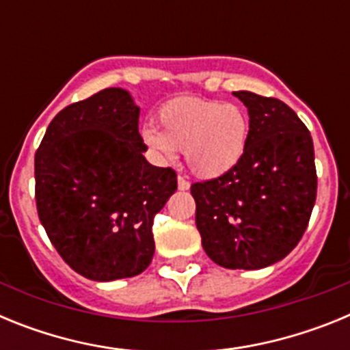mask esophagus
<instances>
[{"label": "esophagus", "instance_id": "esophagus-1", "mask_svg": "<svg viewBox=\"0 0 350 350\" xmlns=\"http://www.w3.org/2000/svg\"><path fill=\"white\" fill-rule=\"evenodd\" d=\"M189 180H187V178L185 177H182V175H178V189L180 191H187L189 189Z\"/></svg>", "mask_w": 350, "mask_h": 350}]
</instances>
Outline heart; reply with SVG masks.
<instances>
[{"instance_id":"b5f03b06","label":"heart","mask_w":350,"mask_h":350,"mask_svg":"<svg viewBox=\"0 0 350 350\" xmlns=\"http://www.w3.org/2000/svg\"><path fill=\"white\" fill-rule=\"evenodd\" d=\"M159 128L148 126L145 144L161 159L184 150L185 163L200 178H217L243 156L249 116L242 107L203 98H175L159 110Z\"/></svg>"}]
</instances>
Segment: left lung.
<instances>
[{
	"label": "left lung",
	"mask_w": 350,
	"mask_h": 350,
	"mask_svg": "<svg viewBox=\"0 0 350 350\" xmlns=\"http://www.w3.org/2000/svg\"><path fill=\"white\" fill-rule=\"evenodd\" d=\"M249 110V140L228 173L194 182L196 228L206 256L230 270H259L286 258L310 221L315 196L310 131L284 101L233 92Z\"/></svg>",
	"instance_id": "left-lung-1"
}]
</instances>
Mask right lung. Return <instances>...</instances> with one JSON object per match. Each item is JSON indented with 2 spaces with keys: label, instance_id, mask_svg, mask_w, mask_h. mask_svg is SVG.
Instances as JSON below:
<instances>
[{
  "label": "right lung",
  "instance_id": "add662e5",
  "mask_svg": "<svg viewBox=\"0 0 350 350\" xmlns=\"http://www.w3.org/2000/svg\"><path fill=\"white\" fill-rule=\"evenodd\" d=\"M138 117L128 91L103 89L63 108L35 154L40 222L85 279L142 273L156 247L154 217L177 191L175 170L144 157Z\"/></svg>",
  "mask_w": 350,
  "mask_h": 350
}]
</instances>
